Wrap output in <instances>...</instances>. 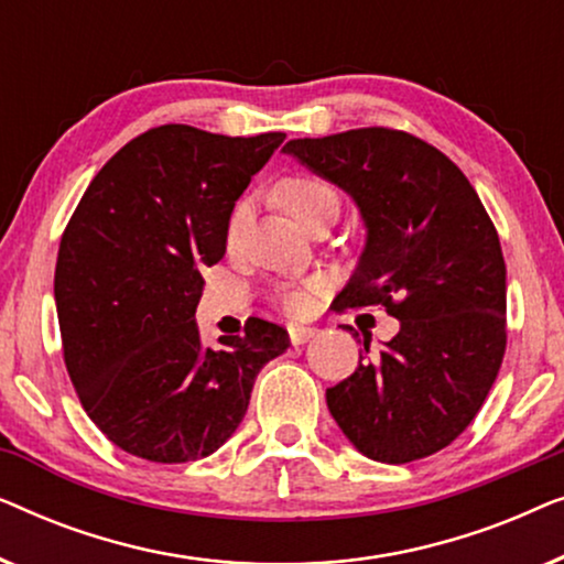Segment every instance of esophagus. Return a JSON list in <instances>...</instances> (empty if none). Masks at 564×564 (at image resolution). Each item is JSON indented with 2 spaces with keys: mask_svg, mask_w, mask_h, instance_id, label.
<instances>
[{
  "mask_svg": "<svg viewBox=\"0 0 564 564\" xmlns=\"http://www.w3.org/2000/svg\"><path fill=\"white\" fill-rule=\"evenodd\" d=\"M315 334H318V328H313V326H290V341L295 346L311 341Z\"/></svg>",
  "mask_w": 564,
  "mask_h": 564,
  "instance_id": "34e87169",
  "label": "esophagus"
}]
</instances>
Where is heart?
<instances>
[{
  "mask_svg": "<svg viewBox=\"0 0 564 564\" xmlns=\"http://www.w3.org/2000/svg\"><path fill=\"white\" fill-rule=\"evenodd\" d=\"M280 197L282 205L295 215V220L303 223L307 228L313 218H318L323 210L328 207H338V195L328 184L318 180H311V176H292V180H284L280 184ZM246 223V205H238L234 215L228 220V241L234 243L241 236ZM276 300L288 313H305L311 307V288H282L276 292Z\"/></svg>",
  "mask_w": 564,
  "mask_h": 564,
  "instance_id": "obj_1",
  "label": "heart"
}]
</instances>
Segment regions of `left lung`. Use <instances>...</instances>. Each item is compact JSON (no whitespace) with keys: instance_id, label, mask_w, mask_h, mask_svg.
I'll return each mask as SVG.
<instances>
[{"instance_id":"left-lung-1","label":"left lung","mask_w":564,"mask_h":564,"mask_svg":"<svg viewBox=\"0 0 564 564\" xmlns=\"http://www.w3.org/2000/svg\"><path fill=\"white\" fill-rule=\"evenodd\" d=\"M354 199L367 228L341 307H384L400 330L326 390L344 436L405 465L449 446L480 411L506 354V261L459 166L421 138L359 128L282 149ZM351 330V328H349Z\"/></svg>"}]
</instances>
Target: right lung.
<instances>
[{
    "label": "right lung",
    "mask_w": 564,
    "mask_h": 564,
    "mask_svg": "<svg viewBox=\"0 0 564 564\" xmlns=\"http://www.w3.org/2000/svg\"><path fill=\"white\" fill-rule=\"evenodd\" d=\"M282 141L153 128L99 169L68 220L53 282L66 369L95 426L133 457H210L243 421L259 369L288 351L276 323L251 318L218 346L195 323L236 199Z\"/></svg>",
    "instance_id": "add662e5"
}]
</instances>
